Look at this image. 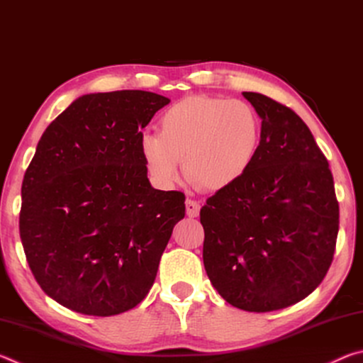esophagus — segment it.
I'll use <instances>...</instances> for the list:
<instances>
[{
  "instance_id": "esophagus-1",
  "label": "esophagus",
  "mask_w": 363,
  "mask_h": 363,
  "mask_svg": "<svg viewBox=\"0 0 363 363\" xmlns=\"http://www.w3.org/2000/svg\"><path fill=\"white\" fill-rule=\"evenodd\" d=\"M186 213H187L189 218H196V216H199V213H200V203H199V201H195L192 199H187L186 200Z\"/></svg>"
}]
</instances>
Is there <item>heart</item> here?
I'll return each instance as SVG.
<instances>
[{"instance_id": "obj_1", "label": "heart", "mask_w": 363, "mask_h": 363, "mask_svg": "<svg viewBox=\"0 0 363 363\" xmlns=\"http://www.w3.org/2000/svg\"><path fill=\"white\" fill-rule=\"evenodd\" d=\"M157 134H143L139 152L158 186L181 177L203 190H224L242 181L261 147L262 123L256 108L240 99L190 96L164 110Z\"/></svg>"}]
</instances>
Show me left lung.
I'll list each match as a JSON object with an SVG mask.
<instances>
[{
	"label": "left lung",
	"instance_id": "8db88e82",
	"mask_svg": "<svg viewBox=\"0 0 363 363\" xmlns=\"http://www.w3.org/2000/svg\"><path fill=\"white\" fill-rule=\"evenodd\" d=\"M262 120L261 147L242 181L200 210L203 264L227 303L279 311L315 290L333 261L340 206L328 162L284 104L243 93Z\"/></svg>",
	"mask_w": 363,
	"mask_h": 363
}]
</instances>
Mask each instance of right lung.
Segmentation results:
<instances>
[{
    "mask_svg": "<svg viewBox=\"0 0 363 363\" xmlns=\"http://www.w3.org/2000/svg\"><path fill=\"white\" fill-rule=\"evenodd\" d=\"M169 99L84 94L43 133L22 182L21 240L49 298L84 315L133 309L153 285L186 196L157 190L139 139Z\"/></svg>",
    "mask_w": 363,
    "mask_h": 363,
    "instance_id": "right-lung-1",
    "label": "right lung"
}]
</instances>
